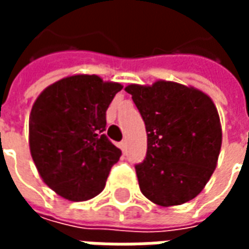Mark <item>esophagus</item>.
I'll list each match as a JSON object with an SVG mask.
<instances>
[{"label": "esophagus", "mask_w": 249, "mask_h": 249, "mask_svg": "<svg viewBox=\"0 0 249 249\" xmlns=\"http://www.w3.org/2000/svg\"><path fill=\"white\" fill-rule=\"evenodd\" d=\"M120 148H121V151L125 153V152H126V141L125 140L121 141V142H120Z\"/></svg>", "instance_id": "obj_1"}]
</instances>
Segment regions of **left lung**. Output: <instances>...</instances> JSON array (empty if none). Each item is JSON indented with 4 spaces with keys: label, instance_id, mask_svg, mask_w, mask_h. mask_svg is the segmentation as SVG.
Returning a JSON list of instances; mask_svg holds the SVG:
<instances>
[{
    "label": "left lung",
    "instance_id": "1",
    "mask_svg": "<svg viewBox=\"0 0 249 249\" xmlns=\"http://www.w3.org/2000/svg\"><path fill=\"white\" fill-rule=\"evenodd\" d=\"M125 90L148 136L146 157L135 167L142 195L161 207L195 198L212 176L221 148L213 101L196 88L164 80L130 84Z\"/></svg>",
    "mask_w": 249,
    "mask_h": 249
}]
</instances>
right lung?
Masks as SVG:
<instances>
[{"label": "right lung", "instance_id": "add662e5", "mask_svg": "<svg viewBox=\"0 0 249 249\" xmlns=\"http://www.w3.org/2000/svg\"><path fill=\"white\" fill-rule=\"evenodd\" d=\"M123 89L96 74H74L44 89L29 117V146L41 178L57 195L85 201L105 188L121 151L104 130L107 109Z\"/></svg>", "mask_w": 249, "mask_h": 249}]
</instances>
